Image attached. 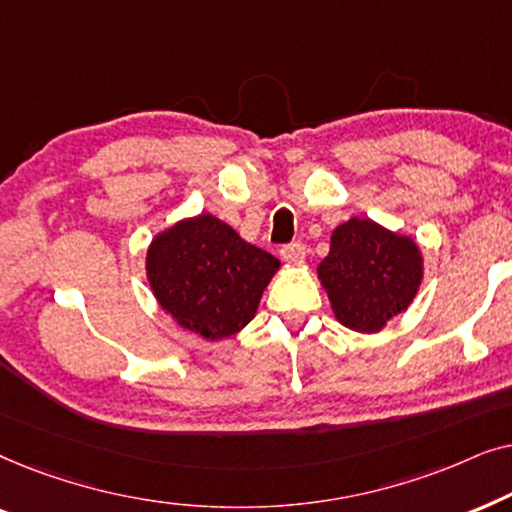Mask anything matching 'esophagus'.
Listing matches in <instances>:
<instances>
[{
    "label": "esophagus",
    "instance_id": "34e87169",
    "mask_svg": "<svg viewBox=\"0 0 512 512\" xmlns=\"http://www.w3.org/2000/svg\"><path fill=\"white\" fill-rule=\"evenodd\" d=\"M305 244L303 242H291V244H284L282 249H279V256L284 258L286 263H303L305 261Z\"/></svg>",
    "mask_w": 512,
    "mask_h": 512
}]
</instances>
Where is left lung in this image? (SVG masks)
Returning <instances> with one entry per match:
<instances>
[{
	"label": "left lung",
	"mask_w": 512,
	"mask_h": 512,
	"mask_svg": "<svg viewBox=\"0 0 512 512\" xmlns=\"http://www.w3.org/2000/svg\"><path fill=\"white\" fill-rule=\"evenodd\" d=\"M317 272L340 324L377 333L415 298L422 254L410 237L354 216L333 230L331 251Z\"/></svg>",
	"instance_id": "obj_1"
}]
</instances>
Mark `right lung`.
Returning a JSON list of instances; mask_svg holds the SVG:
<instances>
[{
    "label": "right lung",
    "instance_id": "1",
    "mask_svg": "<svg viewBox=\"0 0 512 512\" xmlns=\"http://www.w3.org/2000/svg\"><path fill=\"white\" fill-rule=\"evenodd\" d=\"M279 268L212 214L179 221L151 242L146 275L160 307L207 340L235 335L254 319Z\"/></svg>",
    "mask_w": 512,
    "mask_h": 512
}]
</instances>
